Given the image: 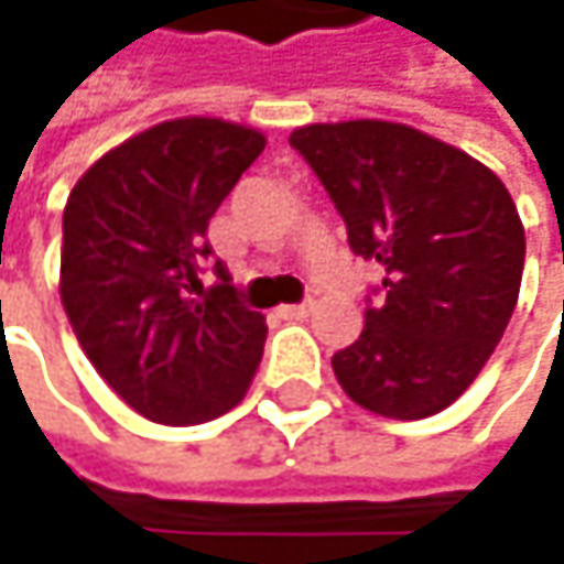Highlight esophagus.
I'll list each match as a JSON object with an SVG mask.
<instances>
[{"instance_id": "34e87169", "label": "esophagus", "mask_w": 564, "mask_h": 564, "mask_svg": "<svg viewBox=\"0 0 564 564\" xmlns=\"http://www.w3.org/2000/svg\"><path fill=\"white\" fill-rule=\"evenodd\" d=\"M278 313H281L283 319H303V316H310V313H313V303H290V306H278Z\"/></svg>"}]
</instances>
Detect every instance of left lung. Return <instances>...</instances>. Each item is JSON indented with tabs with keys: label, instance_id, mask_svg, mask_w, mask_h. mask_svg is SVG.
Here are the masks:
<instances>
[{
	"label": "left lung",
	"instance_id": "1",
	"mask_svg": "<svg viewBox=\"0 0 564 564\" xmlns=\"http://www.w3.org/2000/svg\"><path fill=\"white\" fill-rule=\"evenodd\" d=\"M290 147L329 192L349 248L386 271L359 339L333 356L343 392L394 421L444 411L474 386L519 300L525 231L507 185L389 120L296 127Z\"/></svg>",
	"mask_w": 564,
	"mask_h": 564
}]
</instances>
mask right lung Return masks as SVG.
Here are the masks:
<instances>
[{
  "mask_svg": "<svg viewBox=\"0 0 564 564\" xmlns=\"http://www.w3.org/2000/svg\"><path fill=\"white\" fill-rule=\"evenodd\" d=\"M264 133L218 117L156 123L104 153L64 205L61 303L84 356L133 411L188 427L231 411L258 372L264 316L228 271L202 290L208 221Z\"/></svg>",
  "mask_w": 564,
  "mask_h": 564,
  "instance_id": "obj_1",
  "label": "right lung"
}]
</instances>
